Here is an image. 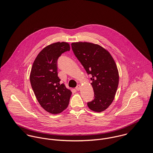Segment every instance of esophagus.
<instances>
[{
  "label": "esophagus",
  "instance_id": "obj_1",
  "mask_svg": "<svg viewBox=\"0 0 153 153\" xmlns=\"http://www.w3.org/2000/svg\"><path fill=\"white\" fill-rule=\"evenodd\" d=\"M80 88H81V86H80V85H78L76 88V89L77 91H80Z\"/></svg>",
  "mask_w": 153,
  "mask_h": 153
}]
</instances>
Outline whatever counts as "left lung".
<instances>
[{"mask_svg":"<svg viewBox=\"0 0 153 153\" xmlns=\"http://www.w3.org/2000/svg\"><path fill=\"white\" fill-rule=\"evenodd\" d=\"M72 50L91 78L94 98L88 103L94 112L106 110L113 102L119 84V73L109 52L102 46L88 42L71 43Z\"/></svg>","mask_w":153,"mask_h":153,"instance_id":"obj_1","label":"left lung"}]
</instances>
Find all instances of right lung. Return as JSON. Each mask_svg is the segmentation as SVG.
Segmentation results:
<instances>
[{
	"label": "right lung",
	"mask_w": 153,
	"mask_h": 153,
	"mask_svg": "<svg viewBox=\"0 0 153 153\" xmlns=\"http://www.w3.org/2000/svg\"><path fill=\"white\" fill-rule=\"evenodd\" d=\"M70 50L66 42H57L44 48L33 62L30 73L31 86L36 98L47 112L58 114L69 103L72 92L58 77L57 60L62 53Z\"/></svg>",
	"instance_id": "add662e5"
}]
</instances>
